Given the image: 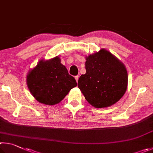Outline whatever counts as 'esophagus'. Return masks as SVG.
<instances>
[{
  "label": "esophagus",
  "instance_id": "34e87169",
  "mask_svg": "<svg viewBox=\"0 0 153 153\" xmlns=\"http://www.w3.org/2000/svg\"><path fill=\"white\" fill-rule=\"evenodd\" d=\"M75 78V80H76V82H78V81H79V76H76L74 77Z\"/></svg>",
  "mask_w": 153,
  "mask_h": 153
}]
</instances>
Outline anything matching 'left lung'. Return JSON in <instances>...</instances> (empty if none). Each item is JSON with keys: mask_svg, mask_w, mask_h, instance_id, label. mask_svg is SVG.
I'll use <instances>...</instances> for the list:
<instances>
[{"mask_svg": "<svg viewBox=\"0 0 153 153\" xmlns=\"http://www.w3.org/2000/svg\"><path fill=\"white\" fill-rule=\"evenodd\" d=\"M86 73L79 79L78 87L85 98L96 108H108L117 102L128 86L124 64L105 49L86 58Z\"/></svg>", "mask_w": 153, "mask_h": 153, "instance_id": "obj_1", "label": "left lung"}]
</instances>
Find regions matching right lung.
I'll return each instance as SVG.
<instances>
[{"instance_id":"obj_1","label":"right lung","mask_w":153,"mask_h":153,"mask_svg":"<svg viewBox=\"0 0 153 153\" xmlns=\"http://www.w3.org/2000/svg\"><path fill=\"white\" fill-rule=\"evenodd\" d=\"M27 85L37 101L53 105L60 103L77 83L61 64L60 58L56 56L48 60H39L27 75Z\"/></svg>"}]
</instances>
